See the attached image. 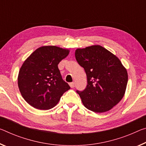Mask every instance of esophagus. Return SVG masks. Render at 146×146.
Returning <instances> with one entry per match:
<instances>
[{
	"instance_id": "obj_1",
	"label": "esophagus",
	"mask_w": 146,
	"mask_h": 146,
	"mask_svg": "<svg viewBox=\"0 0 146 146\" xmlns=\"http://www.w3.org/2000/svg\"><path fill=\"white\" fill-rule=\"evenodd\" d=\"M69 86H70V87L71 88H73L74 87H75V82H70L69 83Z\"/></svg>"
}]
</instances>
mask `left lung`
Masks as SVG:
<instances>
[{"mask_svg": "<svg viewBox=\"0 0 146 146\" xmlns=\"http://www.w3.org/2000/svg\"><path fill=\"white\" fill-rule=\"evenodd\" d=\"M75 58L84 69L88 84L77 90L86 108L97 113L110 110L125 92L128 74L118 58L102 46L92 45L75 50Z\"/></svg>", "mask_w": 146, "mask_h": 146, "instance_id": "1", "label": "left lung"}]
</instances>
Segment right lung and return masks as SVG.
Instances as JSON below:
<instances>
[{
    "label": "right lung",
    "instance_id": "right-lung-1",
    "mask_svg": "<svg viewBox=\"0 0 146 146\" xmlns=\"http://www.w3.org/2000/svg\"><path fill=\"white\" fill-rule=\"evenodd\" d=\"M69 52V50L56 46H43L24 62L18 75V86L30 105L40 110L50 109L70 89L58 68Z\"/></svg>",
    "mask_w": 146,
    "mask_h": 146
}]
</instances>
